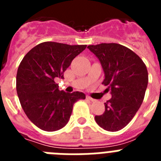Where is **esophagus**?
<instances>
[{
  "label": "esophagus",
  "mask_w": 161,
  "mask_h": 161,
  "mask_svg": "<svg viewBox=\"0 0 161 161\" xmlns=\"http://www.w3.org/2000/svg\"><path fill=\"white\" fill-rule=\"evenodd\" d=\"M86 99H87V100L91 101V102H95V99H93V98L90 97H89V96H87V97H86Z\"/></svg>",
  "instance_id": "esophagus-1"
}]
</instances>
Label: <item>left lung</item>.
Masks as SVG:
<instances>
[{
  "label": "left lung",
  "instance_id": "1",
  "mask_svg": "<svg viewBox=\"0 0 161 161\" xmlns=\"http://www.w3.org/2000/svg\"><path fill=\"white\" fill-rule=\"evenodd\" d=\"M105 73L102 85L112 97L105 103V112L95 116L99 126L118 131L130 123L141 106L148 83L147 67L131 50L118 43L89 45Z\"/></svg>",
  "mask_w": 161,
  "mask_h": 161
}]
</instances>
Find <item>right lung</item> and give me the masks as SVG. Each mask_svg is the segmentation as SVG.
I'll list each match as a JSON object with an SVG mask.
<instances>
[{
  "mask_svg": "<svg viewBox=\"0 0 161 161\" xmlns=\"http://www.w3.org/2000/svg\"><path fill=\"white\" fill-rule=\"evenodd\" d=\"M86 45L55 42L38 44L24 56L17 72L16 89L28 119L38 128L55 131L63 128L72 114L75 102L85 99V93L59 91L55 80Z\"/></svg>",
  "mask_w": 161,
  "mask_h": 161,
  "instance_id": "right-lung-1",
  "label": "right lung"
}]
</instances>
